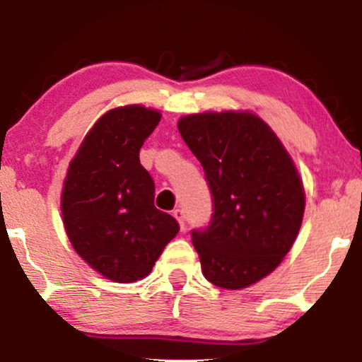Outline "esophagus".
<instances>
[{
	"mask_svg": "<svg viewBox=\"0 0 362 362\" xmlns=\"http://www.w3.org/2000/svg\"><path fill=\"white\" fill-rule=\"evenodd\" d=\"M173 216L176 217V221L180 222V226H181V229H185V226H186V216H185V211L182 209H175L173 211Z\"/></svg>",
	"mask_w": 362,
	"mask_h": 362,
	"instance_id": "obj_1",
	"label": "esophagus"
}]
</instances>
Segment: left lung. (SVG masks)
Returning <instances> with one entry per match:
<instances>
[{
  "instance_id": "obj_1",
  "label": "left lung",
  "mask_w": 362,
  "mask_h": 362,
  "mask_svg": "<svg viewBox=\"0 0 362 362\" xmlns=\"http://www.w3.org/2000/svg\"><path fill=\"white\" fill-rule=\"evenodd\" d=\"M177 128L212 196L209 224L191 230L202 274L221 288H245L275 270L298 235L305 211L298 171L252 113H197Z\"/></svg>"
}]
</instances>
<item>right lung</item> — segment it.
I'll list each match as a JSON object with an SVG mask.
<instances>
[{
    "label": "right lung",
    "instance_id": "right-lung-1",
    "mask_svg": "<svg viewBox=\"0 0 362 362\" xmlns=\"http://www.w3.org/2000/svg\"><path fill=\"white\" fill-rule=\"evenodd\" d=\"M160 118L141 105L107 112L83 138L64 182L69 240L92 269L118 284L145 279L180 232L175 217L155 207V181L140 163V148Z\"/></svg>",
    "mask_w": 362,
    "mask_h": 362
}]
</instances>
